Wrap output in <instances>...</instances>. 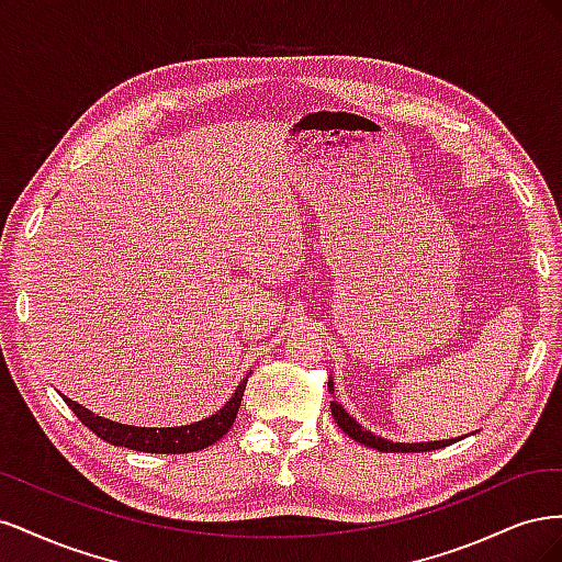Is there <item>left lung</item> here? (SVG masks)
<instances>
[{
    "mask_svg": "<svg viewBox=\"0 0 562 562\" xmlns=\"http://www.w3.org/2000/svg\"><path fill=\"white\" fill-rule=\"evenodd\" d=\"M328 391H330V394L335 391L333 389V380H328ZM330 413H333V417L337 422V427L342 429L349 438H353L356 443H363V446L375 448L380 452H431V450H438V448L452 446V443H457V440H459V438H448V440H431V443H394V440L380 438L375 434H370L368 429H363L361 424L356 422L337 401H330Z\"/></svg>",
    "mask_w": 562,
    "mask_h": 562,
    "instance_id": "1",
    "label": "left lung"
}]
</instances>
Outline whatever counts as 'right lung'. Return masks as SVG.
<instances>
[{
  "mask_svg": "<svg viewBox=\"0 0 562 562\" xmlns=\"http://www.w3.org/2000/svg\"><path fill=\"white\" fill-rule=\"evenodd\" d=\"M248 378L236 386L232 398L220 407V411L206 419L187 424V427H168V429H147V427H131V424H119L105 417H98L87 407L65 398L70 411L79 417L83 427H89L98 438L108 440L112 446H122L138 452H157V454H182V452H196L217 443L223 438L239 413V405L244 398Z\"/></svg>",
  "mask_w": 562,
  "mask_h": 562,
  "instance_id": "right-lung-1",
  "label": "right lung"
}]
</instances>
